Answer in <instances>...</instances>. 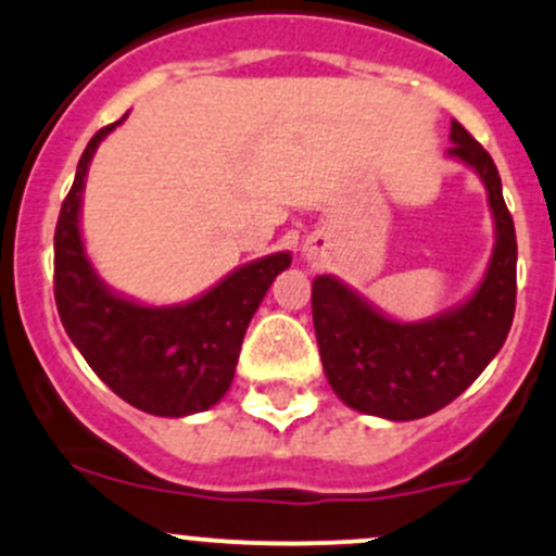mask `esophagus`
<instances>
[{"label": "esophagus", "instance_id": "esophagus-1", "mask_svg": "<svg viewBox=\"0 0 556 556\" xmlns=\"http://www.w3.org/2000/svg\"><path fill=\"white\" fill-rule=\"evenodd\" d=\"M304 252H307V256H313V254H318V247H313V243H309V247L304 249Z\"/></svg>", "mask_w": 556, "mask_h": 556}]
</instances>
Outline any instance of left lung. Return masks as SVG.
<instances>
[{"mask_svg": "<svg viewBox=\"0 0 556 556\" xmlns=\"http://www.w3.org/2000/svg\"><path fill=\"white\" fill-rule=\"evenodd\" d=\"M447 156L471 166L488 190L495 247L467 302L403 324L333 276L313 280V324L331 390L350 408L414 421L445 408L504 348L517 302V236L491 153L458 122Z\"/></svg>", "mask_w": 556, "mask_h": 556, "instance_id": "left-lung-1", "label": "left lung"}]
</instances>
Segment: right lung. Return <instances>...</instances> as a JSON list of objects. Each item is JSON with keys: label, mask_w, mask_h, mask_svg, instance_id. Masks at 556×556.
I'll list each match as a JSON object with an SVG mask.
<instances>
[{"label": "right lung", "mask_w": 556, "mask_h": 556, "mask_svg": "<svg viewBox=\"0 0 556 556\" xmlns=\"http://www.w3.org/2000/svg\"><path fill=\"white\" fill-rule=\"evenodd\" d=\"M124 118L87 142L61 206L55 228L58 313L89 368L118 397L153 416H190L212 408L230 390L249 320L278 273L291 265V254L249 262L185 304L151 307L111 291L87 260L79 217L89 161Z\"/></svg>", "instance_id": "add662e5"}]
</instances>
